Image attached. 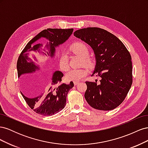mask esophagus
Returning a JSON list of instances; mask_svg holds the SVG:
<instances>
[{
    "instance_id": "obj_1",
    "label": "esophagus",
    "mask_w": 148,
    "mask_h": 148,
    "mask_svg": "<svg viewBox=\"0 0 148 148\" xmlns=\"http://www.w3.org/2000/svg\"><path fill=\"white\" fill-rule=\"evenodd\" d=\"M73 83H74V84L75 85V86H77V84H79V82H73Z\"/></svg>"
}]
</instances>
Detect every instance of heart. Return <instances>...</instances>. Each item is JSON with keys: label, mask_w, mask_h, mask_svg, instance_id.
<instances>
[{"label": "heart", "mask_w": 148, "mask_h": 148, "mask_svg": "<svg viewBox=\"0 0 148 148\" xmlns=\"http://www.w3.org/2000/svg\"><path fill=\"white\" fill-rule=\"evenodd\" d=\"M71 49L76 54L79 56L83 58V64L90 65L91 64V60L89 58V51L88 46L82 42H77L74 44ZM59 66L60 69L66 71L69 68V57L66 52H63L59 59ZM88 73V70L86 68H83L79 69H71L67 71L65 77L69 81L78 82L82 79Z\"/></svg>", "instance_id": "obj_1"}]
</instances>
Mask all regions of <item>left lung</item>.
I'll return each instance as SVG.
<instances>
[{"mask_svg":"<svg viewBox=\"0 0 148 148\" xmlns=\"http://www.w3.org/2000/svg\"><path fill=\"white\" fill-rule=\"evenodd\" d=\"M74 36L91 46L96 65L91 75L101 78L100 83L86 82L85 99L91 107L110 110L125 99L132 84V57L115 35L99 28L77 30Z\"/></svg>","mask_w":148,"mask_h":148,"instance_id":"obj_1","label":"left lung"}]
</instances>
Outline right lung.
Returning <instances> with one entry per match:
<instances>
[{
  "mask_svg": "<svg viewBox=\"0 0 148 148\" xmlns=\"http://www.w3.org/2000/svg\"><path fill=\"white\" fill-rule=\"evenodd\" d=\"M73 29H44L26 44L20 53L17 61L16 69L18 77L21 78L22 90L25 91L28 88L25 75L34 73L40 70V66L36 62H38L36 57L32 54L33 61L30 58V52H39L40 56H45L53 58L56 48L64 43L73 33ZM41 38H46L49 41L45 46L46 49H42V44H37L32 47V44ZM43 51H42V50ZM47 50V53L45 50ZM45 52L44 53V52ZM64 74L60 71L53 72L47 87L34 97H28L21 91L22 96L31 109L35 112L42 115H52L63 109L66 104V96L70 89L74 86L72 82L66 84L62 82Z\"/></svg>",
  "mask_w": 148,
  "mask_h": 148,
  "instance_id": "obj_1",
  "label": "right lung"
}]
</instances>
